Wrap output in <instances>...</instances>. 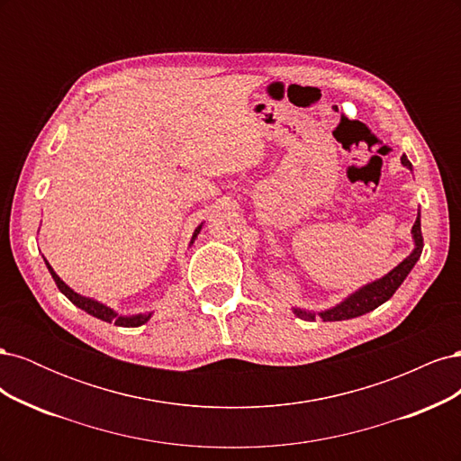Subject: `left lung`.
<instances>
[{
    "mask_svg": "<svg viewBox=\"0 0 461 461\" xmlns=\"http://www.w3.org/2000/svg\"><path fill=\"white\" fill-rule=\"evenodd\" d=\"M402 165L406 167L413 173V165L406 156H402ZM411 240H413V249L411 254L403 258L394 269H390L386 275L375 278L371 283H366L364 286H359L357 290L350 292L346 298H342L339 303L330 305L327 310H305V308H296L292 305V312H294L296 317L305 319V321H315V317H321L323 321H344V319H354L364 313L373 312L375 308H379L381 303L393 298L394 292L400 288V285L406 281V276L410 271L415 267V263L420 261L421 252H423V236H421V209H417V219L411 227Z\"/></svg>",
    "mask_w": 461,
    "mask_h": 461,
    "instance_id": "1",
    "label": "left lung"
}]
</instances>
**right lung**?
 <instances>
[{
	"instance_id": "obj_1",
	"label": "right lung",
	"mask_w": 461,
	"mask_h": 461,
	"mask_svg": "<svg viewBox=\"0 0 461 461\" xmlns=\"http://www.w3.org/2000/svg\"><path fill=\"white\" fill-rule=\"evenodd\" d=\"M202 227H203V222H202V225H198V227H196V230H194V234H192V239H190V244H188V246H192L194 242H196V239H198V234H200ZM44 261H46V265H48V271L51 273L55 285H58V288L61 290V294H65L68 300H71V302L77 305V308L85 310L88 315L97 317V319H102V321H105V323H115L117 327H140V325L148 323V321L151 319L153 312L132 313V315H122V313L115 312L113 308H109L107 303H104V302H100V300L78 294V292H75L71 286L65 285V283L61 281L59 275L53 271V267H51V265L48 263V259H46V258H44Z\"/></svg>"
}]
</instances>
